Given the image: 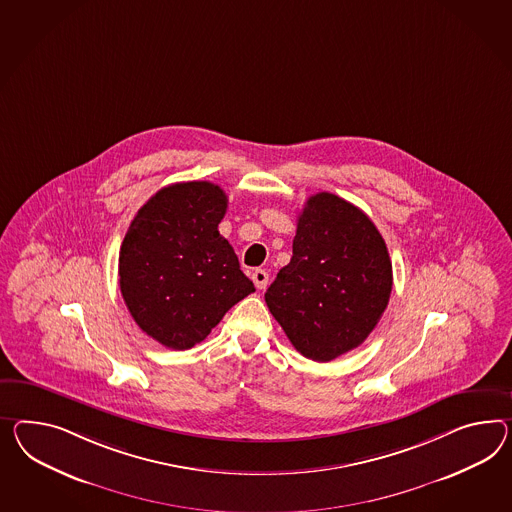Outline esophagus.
<instances>
[{
  "label": "esophagus",
  "instance_id": "34e87169",
  "mask_svg": "<svg viewBox=\"0 0 512 512\" xmlns=\"http://www.w3.org/2000/svg\"><path fill=\"white\" fill-rule=\"evenodd\" d=\"M252 280H254V286L258 289L267 288V282H269V275H267V271H263V269H256L254 273H252Z\"/></svg>",
  "mask_w": 512,
  "mask_h": 512
}]
</instances>
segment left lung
Wrapping results in <instances>:
<instances>
[{
    "label": "left lung",
    "mask_w": 512,
    "mask_h": 512,
    "mask_svg": "<svg viewBox=\"0 0 512 512\" xmlns=\"http://www.w3.org/2000/svg\"><path fill=\"white\" fill-rule=\"evenodd\" d=\"M392 282L377 226L351 202L317 193L302 208L291 262L278 271L265 302L302 356L330 362L377 327Z\"/></svg>",
    "instance_id": "8db88e82"
}]
</instances>
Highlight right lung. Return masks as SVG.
<instances>
[{
	"mask_svg": "<svg viewBox=\"0 0 512 512\" xmlns=\"http://www.w3.org/2000/svg\"><path fill=\"white\" fill-rule=\"evenodd\" d=\"M228 198L211 182L159 189L124 236L118 284L135 323L161 345L185 351L254 291L219 234Z\"/></svg>",
	"mask_w": 512,
	"mask_h": 512,
	"instance_id": "right-lung-1",
	"label": "right lung"
}]
</instances>
